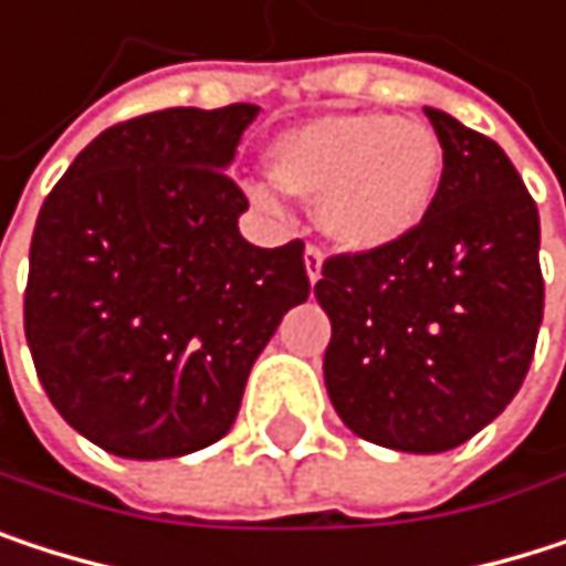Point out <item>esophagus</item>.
<instances>
[{
	"label": "esophagus",
	"mask_w": 566,
	"mask_h": 566,
	"mask_svg": "<svg viewBox=\"0 0 566 566\" xmlns=\"http://www.w3.org/2000/svg\"><path fill=\"white\" fill-rule=\"evenodd\" d=\"M303 260H306V276H310V283H316V280L323 276V250L310 243L306 253H303Z\"/></svg>",
	"instance_id": "obj_1"
}]
</instances>
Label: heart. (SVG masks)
I'll use <instances>...</instances> for the list:
<instances>
[{"label":"heart","mask_w":566,"mask_h":566,"mask_svg":"<svg viewBox=\"0 0 566 566\" xmlns=\"http://www.w3.org/2000/svg\"><path fill=\"white\" fill-rule=\"evenodd\" d=\"M441 170V142L428 125L379 112L319 115L266 150L270 184L316 200L319 230L353 253L412 237L438 197Z\"/></svg>","instance_id":"heart-1"}]
</instances>
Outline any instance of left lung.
<instances>
[{
	"label": "left lung",
	"mask_w": 566,
	"mask_h": 566,
	"mask_svg": "<svg viewBox=\"0 0 566 566\" xmlns=\"http://www.w3.org/2000/svg\"><path fill=\"white\" fill-rule=\"evenodd\" d=\"M444 154L424 223L396 247L336 253L316 300L333 323L323 376L359 438L434 454L517 396L544 319L541 217L507 154L424 108Z\"/></svg>",
	"instance_id": "8db88e82"
}]
</instances>
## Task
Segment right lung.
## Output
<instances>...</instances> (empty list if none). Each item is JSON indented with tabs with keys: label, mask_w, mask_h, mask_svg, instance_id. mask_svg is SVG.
<instances>
[{
	"label": "right lung",
	"mask_w": 566,
	"mask_h": 566,
	"mask_svg": "<svg viewBox=\"0 0 566 566\" xmlns=\"http://www.w3.org/2000/svg\"><path fill=\"white\" fill-rule=\"evenodd\" d=\"M256 105L164 108L112 125L45 197L25 339L59 416L122 458L220 441L286 310L310 296L303 240L240 237L227 174Z\"/></svg>",
	"instance_id": "obj_1"
}]
</instances>
